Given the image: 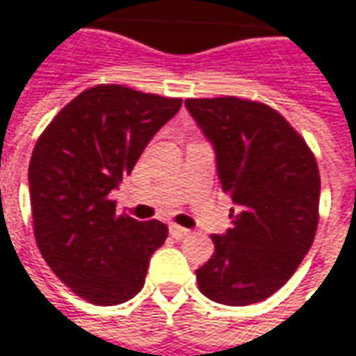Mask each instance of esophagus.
Listing matches in <instances>:
<instances>
[{
    "label": "esophagus",
    "mask_w": 356,
    "mask_h": 356,
    "mask_svg": "<svg viewBox=\"0 0 356 356\" xmlns=\"http://www.w3.org/2000/svg\"><path fill=\"white\" fill-rule=\"evenodd\" d=\"M170 236H172L174 239H184L188 234H190V230H186V228H182V226H178V224H170Z\"/></svg>",
    "instance_id": "obj_1"
}]
</instances>
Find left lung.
<instances>
[{
  "mask_svg": "<svg viewBox=\"0 0 356 356\" xmlns=\"http://www.w3.org/2000/svg\"><path fill=\"white\" fill-rule=\"evenodd\" d=\"M213 143L222 191L236 203L230 230L211 236L201 293L232 307L259 303L293 276L318 226L320 174L309 145L268 105L239 97L186 99Z\"/></svg>",
  "mask_w": 356,
  "mask_h": 356,
  "instance_id": "obj_1",
  "label": "left lung"
}]
</instances>
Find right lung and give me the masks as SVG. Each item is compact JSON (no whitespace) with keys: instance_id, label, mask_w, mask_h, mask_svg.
Instances as JSON below:
<instances>
[{"instance_id":"add662e5","label":"right lung","mask_w":356,"mask_h":356,"mask_svg":"<svg viewBox=\"0 0 356 356\" xmlns=\"http://www.w3.org/2000/svg\"><path fill=\"white\" fill-rule=\"evenodd\" d=\"M180 107L178 97L93 86L38 138L29 166L38 249L55 276L90 303L132 299L151 254L165 243L166 224L118 216L109 193Z\"/></svg>"}]
</instances>
